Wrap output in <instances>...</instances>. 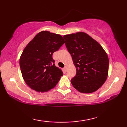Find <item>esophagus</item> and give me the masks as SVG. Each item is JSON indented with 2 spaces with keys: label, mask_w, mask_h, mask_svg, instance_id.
I'll list each match as a JSON object with an SVG mask.
<instances>
[{
  "label": "esophagus",
  "mask_w": 127,
  "mask_h": 127,
  "mask_svg": "<svg viewBox=\"0 0 127 127\" xmlns=\"http://www.w3.org/2000/svg\"><path fill=\"white\" fill-rule=\"evenodd\" d=\"M66 69H67V68H66V66H65V67L64 68V70L65 72H66Z\"/></svg>",
  "instance_id": "1"
}]
</instances>
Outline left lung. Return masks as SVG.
Returning <instances> with one entry per match:
<instances>
[{
	"mask_svg": "<svg viewBox=\"0 0 127 127\" xmlns=\"http://www.w3.org/2000/svg\"><path fill=\"white\" fill-rule=\"evenodd\" d=\"M65 46L76 68L71 83L81 93L97 91L106 81L109 72V58L101 45L82 32L63 36Z\"/></svg>",
	"mask_w": 127,
	"mask_h": 127,
	"instance_id": "1",
	"label": "left lung"
}]
</instances>
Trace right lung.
Masks as SVG:
<instances>
[{"instance_id":"add662e5","label":"right lung","mask_w":127,"mask_h":127,"mask_svg":"<svg viewBox=\"0 0 127 127\" xmlns=\"http://www.w3.org/2000/svg\"><path fill=\"white\" fill-rule=\"evenodd\" d=\"M64 42L61 35L42 31L25 47L20 65L23 78L31 89L48 92L58 82L63 72L55 65L52 56Z\"/></svg>"}]
</instances>
